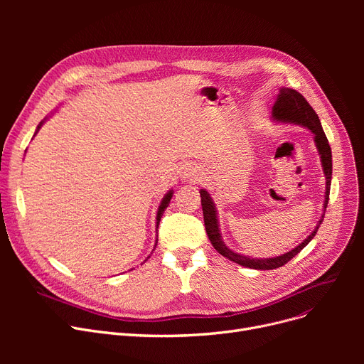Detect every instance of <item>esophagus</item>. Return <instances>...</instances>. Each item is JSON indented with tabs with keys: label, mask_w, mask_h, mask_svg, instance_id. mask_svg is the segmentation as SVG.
Wrapping results in <instances>:
<instances>
[{
	"label": "esophagus",
	"mask_w": 364,
	"mask_h": 364,
	"mask_svg": "<svg viewBox=\"0 0 364 364\" xmlns=\"http://www.w3.org/2000/svg\"><path fill=\"white\" fill-rule=\"evenodd\" d=\"M183 176H184V180H187V181H199L200 180V172L193 166L186 168Z\"/></svg>",
	"instance_id": "obj_1"
}]
</instances>
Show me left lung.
I'll return each instance as SVG.
<instances>
[{
  "instance_id": "8db88e82",
  "label": "left lung",
  "mask_w": 364,
  "mask_h": 364,
  "mask_svg": "<svg viewBox=\"0 0 364 364\" xmlns=\"http://www.w3.org/2000/svg\"><path fill=\"white\" fill-rule=\"evenodd\" d=\"M272 119L274 122L280 124H292V125H299L307 128L313 132L314 136V144L317 147V151L320 155V162L323 168V174L324 178H326V190H324V200H323V214L320 220L317 221L314 230L309 235L307 239H304L298 246H295L294 250L289 252L282 254L279 257L273 258H252L250 255H243L232 251L228 247L221 236L220 232V221H218V213L215 203L205 188H200V202H202V209H203V221H205V230L206 235L211 240L213 246L215 247V251L225 257L227 259H230L239 265L247 267V269H254V270H274L279 269V267L284 265L288 261H291L295 255H298L305 246H307L313 237L316 236L320 224L323 223L324 218V211H326V206L329 202V192H331V180H332V150L329 146V141L326 139V134H324L318 114L314 112V109L309 105V102L304 99V95L299 94L298 91L292 88H286L282 87L279 88L277 97L274 100V105L272 107Z\"/></svg>"
}]
</instances>
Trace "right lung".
I'll return each instance as SVG.
<instances>
[{
    "label": "right lung",
    "mask_w": 364,
    "mask_h": 364,
    "mask_svg": "<svg viewBox=\"0 0 364 364\" xmlns=\"http://www.w3.org/2000/svg\"><path fill=\"white\" fill-rule=\"evenodd\" d=\"M48 118H46L44 121H41L40 122V125L36 127V131H35V134L33 136H36V132L40 131V128L44 125V122L47 121ZM172 195H174V192H172V188L169 190V192L162 198V200H161V203H159V208H158V213H156V230H158V227H159V221H161V218H162V215H164V213H165V209H166V206L169 205V200L172 199ZM156 245H158V239H156V242H155V247H156ZM155 247H153V250H155ZM147 258H150V255L147 257ZM144 261H147V259H144Z\"/></svg>",
    "instance_id": "add662e5"
}]
</instances>
